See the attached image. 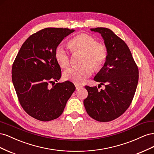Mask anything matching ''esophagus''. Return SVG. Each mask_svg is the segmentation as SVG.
Wrapping results in <instances>:
<instances>
[{
	"label": "esophagus",
	"mask_w": 154,
	"mask_h": 154,
	"mask_svg": "<svg viewBox=\"0 0 154 154\" xmlns=\"http://www.w3.org/2000/svg\"><path fill=\"white\" fill-rule=\"evenodd\" d=\"M75 86H76V90L80 89V88H82V87H83V86H82V85H78V84H75Z\"/></svg>",
	"instance_id": "esophagus-1"
}]
</instances>
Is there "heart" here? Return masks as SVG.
<instances>
[{"mask_svg": "<svg viewBox=\"0 0 154 154\" xmlns=\"http://www.w3.org/2000/svg\"><path fill=\"white\" fill-rule=\"evenodd\" d=\"M69 46L72 52L81 51L83 53L80 66L70 68L63 73L65 80L75 83L84 82L96 70H100L104 66L108 57L106 45L97 42L92 36L81 33L69 40ZM54 57L57 63L62 68L66 69L71 63L70 55L62 45H58L54 51Z\"/></svg>", "mask_w": 154, "mask_h": 154, "instance_id": "obj_1", "label": "heart"}]
</instances>
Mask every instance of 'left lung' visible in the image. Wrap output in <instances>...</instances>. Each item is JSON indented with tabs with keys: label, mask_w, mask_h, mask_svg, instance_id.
I'll return each mask as SVG.
<instances>
[{
	"label": "left lung",
	"mask_w": 154,
	"mask_h": 154,
	"mask_svg": "<svg viewBox=\"0 0 154 154\" xmlns=\"http://www.w3.org/2000/svg\"><path fill=\"white\" fill-rule=\"evenodd\" d=\"M100 33L108 51L104 66L94 77L105 89L85 86L88 96L83 101L89 116L108 122L122 116L131 104L137 85L139 70L125 42L105 27L91 29Z\"/></svg>",
	"instance_id": "obj_1"
}]
</instances>
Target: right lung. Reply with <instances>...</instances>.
<instances>
[{"mask_svg":"<svg viewBox=\"0 0 154 154\" xmlns=\"http://www.w3.org/2000/svg\"><path fill=\"white\" fill-rule=\"evenodd\" d=\"M74 31L48 27L35 32L22 44L13 63L12 82L18 101L35 119L48 122L58 118L76 89L69 81L54 83L62 76L55 49ZM51 82L55 85L50 88Z\"/></svg>","mask_w":154,"mask_h":154,"instance_id":"add662e5","label":"right lung"}]
</instances>
